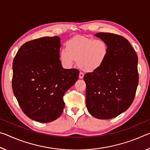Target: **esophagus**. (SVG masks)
<instances>
[{"mask_svg": "<svg viewBox=\"0 0 150 150\" xmlns=\"http://www.w3.org/2000/svg\"><path fill=\"white\" fill-rule=\"evenodd\" d=\"M83 76H84V73H82V72H80L79 73V79H83Z\"/></svg>", "mask_w": 150, "mask_h": 150, "instance_id": "esophagus-1", "label": "esophagus"}]
</instances>
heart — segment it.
Segmentation results:
<instances>
[{"mask_svg": "<svg viewBox=\"0 0 150 150\" xmlns=\"http://www.w3.org/2000/svg\"><path fill=\"white\" fill-rule=\"evenodd\" d=\"M66 50L61 52L60 58L64 65L71 67L77 61L78 67L85 72H93L105 63L109 46L103 39L77 37L66 42Z\"/></svg>", "mask_w": 150, "mask_h": 150, "instance_id": "obj_1", "label": "heart"}]
</instances>
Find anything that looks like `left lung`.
I'll use <instances>...</instances> for the list:
<instances>
[{"label": "left lung", "instance_id": "1", "mask_svg": "<svg viewBox=\"0 0 150 150\" xmlns=\"http://www.w3.org/2000/svg\"><path fill=\"white\" fill-rule=\"evenodd\" d=\"M95 36L106 41L109 53L99 69L84 75L86 105L93 117L109 120L126 111L134 101L139 81L138 58L123 37L108 33Z\"/></svg>", "mask_w": 150, "mask_h": 150}]
</instances>
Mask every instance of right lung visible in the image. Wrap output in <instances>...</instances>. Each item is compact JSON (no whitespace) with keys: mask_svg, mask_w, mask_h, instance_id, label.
Masks as SVG:
<instances>
[{"mask_svg":"<svg viewBox=\"0 0 150 150\" xmlns=\"http://www.w3.org/2000/svg\"><path fill=\"white\" fill-rule=\"evenodd\" d=\"M59 37H45L23 44L13 63V91L26 115L48 123L59 117L63 96L75 83L79 71L63 69Z\"/></svg>","mask_w":150,"mask_h":150,"instance_id":"right-lung-1","label":"right lung"}]
</instances>
